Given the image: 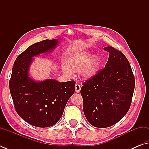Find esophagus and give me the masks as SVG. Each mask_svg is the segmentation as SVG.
<instances>
[{
    "label": "esophagus",
    "instance_id": "34e87169",
    "mask_svg": "<svg viewBox=\"0 0 149 149\" xmlns=\"http://www.w3.org/2000/svg\"><path fill=\"white\" fill-rule=\"evenodd\" d=\"M81 89V86L78 84H75V92L76 93H79Z\"/></svg>",
    "mask_w": 149,
    "mask_h": 149
}]
</instances>
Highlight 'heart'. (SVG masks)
Returning a JSON list of instances; mask_svg holds the SVG:
<instances>
[{
  "label": "heart",
  "instance_id": "obj_1",
  "mask_svg": "<svg viewBox=\"0 0 149 149\" xmlns=\"http://www.w3.org/2000/svg\"><path fill=\"white\" fill-rule=\"evenodd\" d=\"M91 55L88 53H83L76 56L70 61L69 67L63 65V72L69 77L73 76V72H80L84 78H90L94 76L99 70L100 59L94 56L91 59Z\"/></svg>",
  "mask_w": 149,
  "mask_h": 149
}]
</instances>
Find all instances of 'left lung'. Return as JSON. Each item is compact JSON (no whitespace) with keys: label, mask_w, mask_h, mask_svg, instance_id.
Here are the masks:
<instances>
[{"label":"left lung","mask_w":149,"mask_h":149,"mask_svg":"<svg viewBox=\"0 0 149 149\" xmlns=\"http://www.w3.org/2000/svg\"><path fill=\"white\" fill-rule=\"evenodd\" d=\"M105 67L83 83L80 93L87 120L97 128L119 122L128 111L135 88V78L125 56L112 47Z\"/></svg>","instance_id":"1"}]
</instances>
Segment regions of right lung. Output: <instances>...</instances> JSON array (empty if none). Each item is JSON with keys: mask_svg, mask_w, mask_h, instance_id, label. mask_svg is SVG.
<instances>
[{"mask_svg": "<svg viewBox=\"0 0 149 149\" xmlns=\"http://www.w3.org/2000/svg\"><path fill=\"white\" fill-rule=\"evenodd\" d=\"M58 40H45L32 45L14 62L10 80V91L17 113L34 127L55 125L63 115L69 99L74 92L75 81L60 82L53 79L37 82L29 75L33 57L49 52Z\"/></svg>", "mask_w": 149, "mask_h": 149, "instance_id": "1", "label": "right lung"}]
</instances>
